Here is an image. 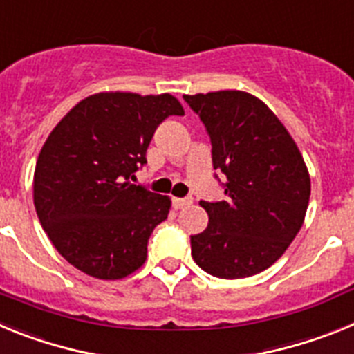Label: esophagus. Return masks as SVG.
Instances as JSON below:
<instances>
[{
	"label": "esophagus",
	"instance_id": "1",
	"mask_svg": "<svg viewBox=\"0 0 354 354\" xmlns=\"http://www.w3.org/2000/svg\"><path fill=\"white\" fill-rule=\"evenodd\" d=\"M171 204H174L175 209H183L186 205L192 204V198L187 196V198H171Z\"/></svg>",
	"mask_w": 354,
	"mask_h": 354
}]
</instances>
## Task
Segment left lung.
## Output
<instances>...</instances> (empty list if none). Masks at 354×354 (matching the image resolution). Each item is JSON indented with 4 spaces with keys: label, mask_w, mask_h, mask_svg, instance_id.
Returning a JSON list of instances; mask_svg holds the SVG:
<instances>
[{
    "label": "left lung",
    "mask_w": 354,
    "mask_h": 354,
    "mask_svg": "<svg viewBox=\"0 0 354 354\" xmlns=\"http://www.w3.org/2000/svg\"><path fill=\"white\" fill-rule=\"evenodd\" d=\"M184 101L207 131L212 167L225 175V198L200 202L209 225L192 236L193 259L218 278L261 273L282 257L305 220L310 177L301 154L282 122L250 93L223 90Z\"/></svg>",
    "instance_id": "obj_1"
}]
</instances>
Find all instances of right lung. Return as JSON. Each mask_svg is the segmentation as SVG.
Returning a JSON list of instances; mask_svg holds the SVG:
<instances>
[{
    "label": "right lung",
    "mask_w": 354,
    "mask_h": 354,
    "mask_svg": "<svg viewBox=\"0 0 354 354\" xmlns=\"http://www.w3.org/2000/svg\"><path fill=\"white\" fill-rule=\"evenodd\" d=\"M183 117L170 93H95L76 104L40 150L33 202L62 257L83 273L118 280L147 259L170 198L129 183L147 165L159 124Z\"/></svg>",
    "instance_id": "add662e5"
}]
</instances>
